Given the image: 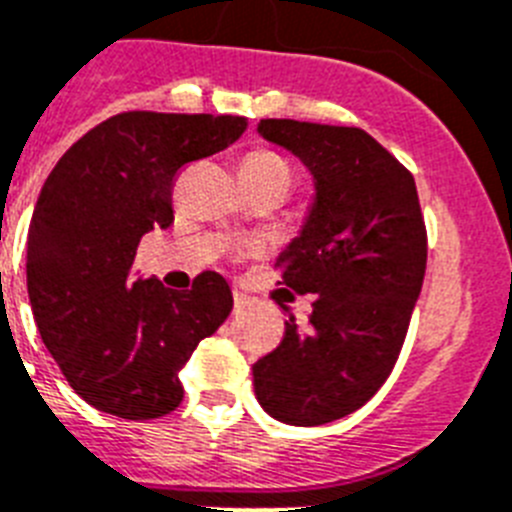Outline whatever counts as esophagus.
<instances>
[{"mask_svg":"<svg viewBox=\"0 0 512 512\" xmlns=\"http://www.w3.org/2000/svg\"><path fill=\"white\" fill-rule=\"evenodd\" d=\"M233 300H235V308H243V305L248 303V298H246V295H243V292H240V290L233 292Z\"/></svg>","mask_w":512,"mask_h":512,"instance_id":"1","label":"esophagus"}]
</instances>
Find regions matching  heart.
I'll list each match as a JSON object with an SVG mask.
<instances>
[{
    "label": "heart",
    "instance_id": "heart-1",
    "mask_svg": "<svg viewBox=\"0 0 512 512\" xmlns=\"http://www.w3.org/2000/svg\"><path fill=\"white\" fill-rule=\"evenodd\" d=\"M240 170H246V173H256V176H266V173H290L287 163L282 160L279 155L274 152H266V150H256V152H248L243 157V165Z\"/></svg>",
    "mask_w": 512,
    "mask_h": 512
}]
</instances>
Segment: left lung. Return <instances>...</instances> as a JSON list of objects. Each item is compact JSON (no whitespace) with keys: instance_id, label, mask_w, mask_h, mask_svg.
<instances>
[{"instance_id":"obj_1","label":"left lung","mask_w":512,"mask_h":512,"mask_svg":"<svg viewBox=\"0 0 512 512\" xmlns=\"http://www.w3.org/2000/svg\"><path fill=\"white\" fill-rule=\"evenodd\" d=\"M259 134L313 176L277 266L279 285L316 303L308 326L290 316L282 344L253 365V391L285 425H326L368 404L396 365L425 279V220L412 173L368 131L261 119Z\"/></svg>"}]
</instances>
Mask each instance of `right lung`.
<instances>
[{
  "label": "right lung",
  "instance_id": "add662e5",
  "mask_svg": "<svg viewBox=\"0 0 512 512\" xmlns=\"http://www.w3.org/2000/svg\"><path fill=\"white\" fill-rule=\"evenodd\" d=\"M243 116L129 111L69 147L48 173L28 230V295L41 339L77 396L121 419L183 401L178 373L233 310L217 272L191 290L139 277L142 235L173 222V178L225 150Z\"/></svg>",
  "mask_w": 512,
  "mask_h": 512
}]
</instances>
